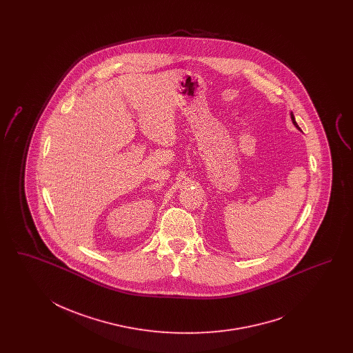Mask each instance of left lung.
Segmentation results:
<instances>
[{"label": "left lung", "instance_id": "8db88e82", "mask_svg": "<svg viewBox=\"0 0 353 353\" xmlns=\"http://www.w3.org/2000/svg\"><path fill=\"white\" fill-rule=\"evenodd\" d=\"M291 120H292V123H294V125H295V127H296V128L299 129V130H301V129H300L299 125H298V123H296V121H295V117H294V114H292V112H291Z\"/></svg>", "mask_w": 353, "mask_h": 353}]
</instances>
